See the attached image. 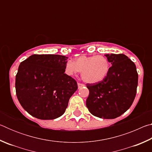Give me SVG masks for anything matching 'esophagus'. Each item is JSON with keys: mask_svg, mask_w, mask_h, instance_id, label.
Here are the masks:
<instances>
[{"mask_svg": "<svg viewBox=\"0 0 152 152\" xmlns=\"http://www.w3.org/2000/svg\"><path fill=\"white\" fill-rule=\"evenodd\" d=\"M84 86V84H81V83H78V88H82V87H83Z\"/></svg>", "mask_w": 152, "mask_h": 152, "instance_id": "34e87169", "label": "esophagus"}]
</instances>
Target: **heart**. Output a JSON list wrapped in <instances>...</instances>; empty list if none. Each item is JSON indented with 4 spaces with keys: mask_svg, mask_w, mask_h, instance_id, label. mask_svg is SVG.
<instances>
[{
    "mask_svg": "<svg viewBox=\"0 0 152 152\" xmlns=\"http://www.w3.org/2000/svg\"><path fill=\"white\" fill-rule=\"evenodd\" d=\"M110 64L104 56H81L75 61L68 60L65 72L69 76L80 72L84 81L88 83H98L103 80L109 72Z\"/></svg>",
    "mask_w": 152,
    "mask_h": 152,
    "instance_id": "heart-1",
    "label": "heart"
}]
</instances>
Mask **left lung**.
<instances>
[{"instance_id":"1","label":"left lung","mask_w":152,"mask_h":152,"mask_svg":"<svg viewBox=\"0 0 152 152\" xmlns=\"http://www.w3.org/2000/svg\"><path fill=\"white\" fill-rule=\"evenodd\" d=\"M111 64L103 80L87 84L89 96L86 107L94 116L115 119L129 109L134 101L138 84L135 64L124 54H106Z\"/></svg>"}]
</instances>
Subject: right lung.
Here are the masks:
<instances>
[{"label": "right lung", "mask_w": 152, "mask_h": 152, "mask_svg": "<svg viewBox=\"0 0 152 152\" xmlns=\"http://www.w3.org/2000/svg\"><path fill=\"white\" fill-rule=\"evenodd\" d=\"M68 57L34 54L20 64L15 78L17 99L23 108L39 119L62 115L78 89L76 81L65 74Z\"/></svg>", "instance_id": "add662e5"}]
</instances>
